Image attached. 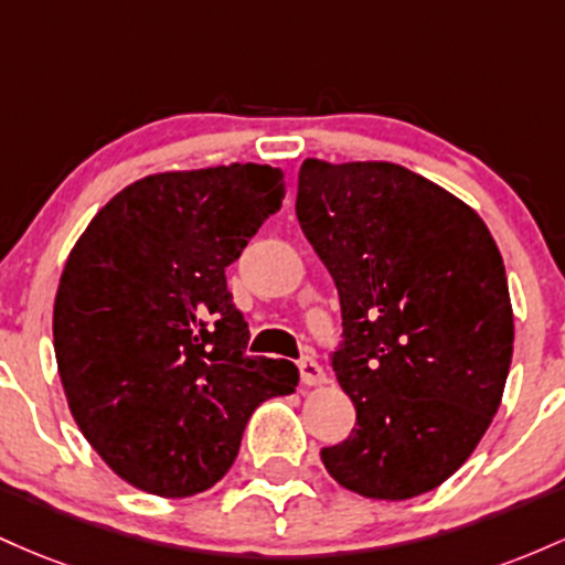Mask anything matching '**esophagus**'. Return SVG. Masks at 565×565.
<instances>
[{
  "mask_svg": "<svg viewBox=\"0 0 565 565\" xmlns=\"http://www.w3.org/2000/svg\"><path fill=\"white\" fill-rule=\"evenodd\" d=\"M299 373H301V382L307 386H320L328 382L326 371H322V365L317 363L315 358H301L299 360Z\"/></svg>",
  "mask_w": 565,
  "mask_h": 565,
  "instance_id": "1",
  "label": "esophagus"
}]
</instances>
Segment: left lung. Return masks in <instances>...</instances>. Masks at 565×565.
<instances>
[{"label":"left lung","mask_w":565,"mask_h":565,"mask_svg":"<svg viewBox=\"0 0 565 565\" xmlns=\"http://www.w3.org/2000/svg\"><path fill=\"white\" fill-rule=\"evenodd\" d=\"M296 215L339 290L331 365L358 411L322 465L367 499L433 491L502 403L515 339L502 253L470 205L392 162L307 160Z\"/></svg>","instance_id":"obj_1"}]
</instances>
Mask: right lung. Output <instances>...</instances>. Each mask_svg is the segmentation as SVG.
<instances>
[{
  "instance_id": "right-lung-1",
  "label": "right lung",
  "mask_w": 565,
  "mask_h": 565,
  "mask_svg": "<svg viewBox=\"0 0 565 565\" xmlns=\"http://www.w3.org/2000/svg\"><path fill=\"white\" fill-rule=\"evenodd\" d=\"M285 175L253 162L157 173L111 198L74 245L53 309L68 408L100 459L157 497L234 465L250 414L299 367L248 358L226 266L280 211Z\"/></svg>"
}]
</instances>
